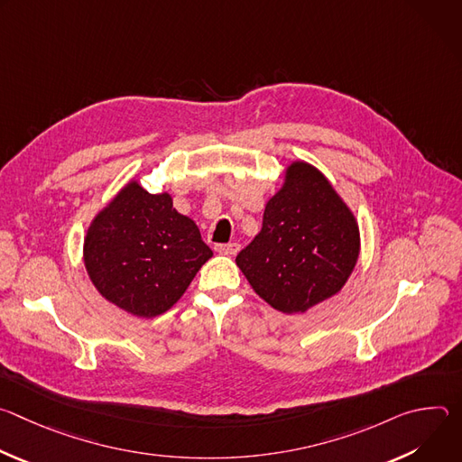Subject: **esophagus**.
I'll return each mask as SVG.
<instances>
[{
  "label": "esophagus",
  "instance_id": "esophagus-1",
  "mask_svg": "<svg viewBox=\"0 0 462 462\" xmlns=\"http://www.w3.org/2000/svg\"><path fill=\"white\" fill-rule=\"evenodd\" d=\"M239 245L237 243H228V245H217L216 252L223 254V255H236L239 252Z\"/></svg>",
  "mask_w": 462,
  "mask_h": 462
}]
</instances>
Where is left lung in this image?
I'll return each mask as SVG.
<instances>
[{"mask_svg": "<svg viewBox=\"0 0 462 462\" xmlns=\"http://www.w3.org/2000/svg\"><path fill=\"white\" fill-rule=\"evenodd\" d=\"M358 255L360 228L349 205L316 166L292 161L236 265L261 300L298 314L337 296Z\"/></svg>", "mask_w": 462, "mask_h": 462, "instance_id": "1", "label": "left lung"}]
</instances>
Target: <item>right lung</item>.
<instances>
[{"instance_id": "obj_1", "label": "right lung", "mask_w": 462, "mask_h": 462, "mask_svg": "<svg viewBox=\"0 0 462 462\" xmlns=\"http://www.w3.org/2000/svg\"><path fill=\"white\" fill-rule=\"evenodd\" d=\"M214 255L195 221L173 208L168 191L129 179L91 219L82 257L98 294L137 318L171 309Z\"/></svg>"}]
</instances>
